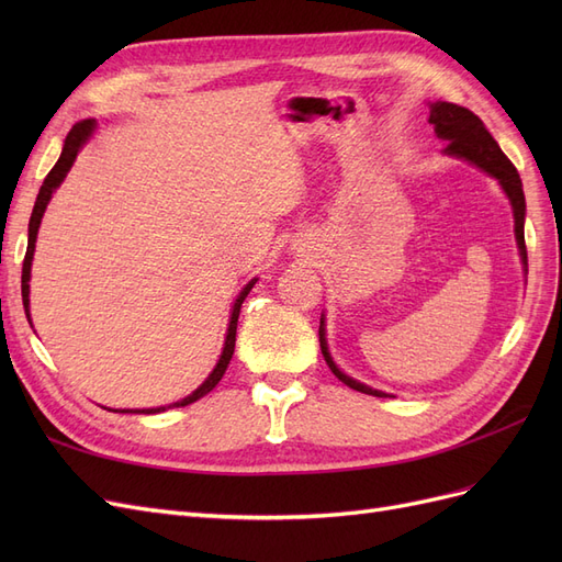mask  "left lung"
<instances>
[{"label": "left lung", "instance_id": "8db88e82", "mask_svg": "<svg viewBox=\"0 0 562 562\" xmlns=\"http://www.w3.org/2000/svg\"><path fill=\"white\" fill-rule=\"evenodd\" d=\"M429 124H434L436 135L440 140H448L446 155H452L457 159H467L471 164H475L479 168H483L485 173H490L492 178H497L502 190L506 192L508 201L514 206V220H516V241H518V250H520V260L522 267H527V248H525V194H522V182L520 176L516 171V166L508 161V157L499 149L497 140L492 138L490 131L485 128V124L475 116L471 110L459 108L454 103H434L429 110ZM527 271V269H525ZM326 323L321 318L318 326V342H321V353L326 359L328 368L333 370V375L345 382L347 386L361 391V394L368 396H380L386 398L389 394L378 389H370L361 382L351 380L349 375H345L333 361V356L328 351V342H326Z\"/></svg>", "mask_w": 562, "mask_h": 562}]
</instances>
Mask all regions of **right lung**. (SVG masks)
I'll return each mask as SVG.
<instances>
[{
	"mask_svg": "<svg viewBox=\"0 0 562 562\" xmlns=\"http://www.w3.org/2000/svg\"><path fill=\"white\" fill-rule=\"evenodd\" d=\"M93 131H95V119H83V122L75 124V126H72V131L67 133L65 145H63V151H60V159L56 161V166L50 168L48 176L44 178V184H42V190H40L37 201H35V209H32V215H30V227H27V250H25L23 277H21L23 307H25L27 318H30V310H27V307H30V269H32V255H35V244H37V232H40V225H42V215H44V211H46V203L50 201V194L56 192V187H60V182L65 180L67 171H70V168H72V164H75V159H77V155H79L81 145L91 138V133H93ZM255 281H258V279L248 281L244 291L239 293V297H236V302H234L223 353H220V361H217V366L213 368L211 375L206 378V382H203L196 391H192V394L187 396V398H182V401H178V403H171L168 407H182V405H190V403L199 401L201 396H206L209 391H213V389H215V384H217L220 380H223L225 370H227V366H229V361H232V353H234V342H236V323H239L241 304H244L246 295L250 293V288L255 285ZM164 411H166V407L161 405V407H147V411H119V413H143V415H155V413H164ZM114 413H116V411H114Z\"/></svg>",
	"mask_w": 562,
	"mask_h": 562,
	"instance_id": "right-lung-1",
	"label": "right lung"
}]
</instances>
